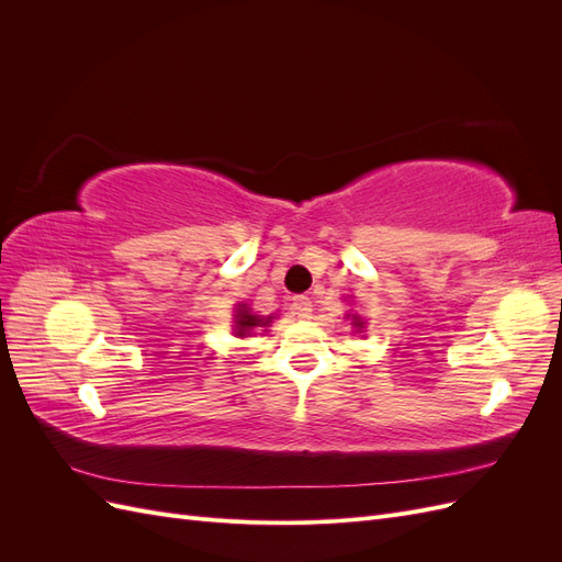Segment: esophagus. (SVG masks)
Segmentation results:
<instances>
[{
	"label": "esophagus",
	"instance_id": "obj_1",
	"mask_svg": "<svg viewBox=\"0 0 562 562\" xmlns=\"http://www.w3.org/2000/svg\"><path fill=\"white\" fill-rule=\"evenodd\" d=\"M293 314L300 318H310L312 316V300L307 295H295L293 297Z\"/></svg>",
	"mask_w": 562,
	"mask_h": 562
}]
</instances>
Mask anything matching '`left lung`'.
Instances as JSON below:
<instances>
[{
  "instance_id": "obj_1",
  "label": "left lung",
  "mask_w": 562,
  "mask_h": 562,
  "mask_svg": "<svg viewBox=\"0 0 562 562\" xmlns=\"http://www.w3.org/2000/svg\"><path fill=\"white\" fill-rule=\"evenodd\" d=\"M356 326H363V323H356Z\"/></svg>"
}]
</instances>
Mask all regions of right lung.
Instances as JSON below:
<instances>
[{
  "mask_svg": "<svg viewBox=\"0 0 562 562\" xmlns=\"http://www.w3.org/2000/svg\"><path fill=\"white\" fill-rule=\"evenodd\" d=\"M267 323H269V318H267V321H262V318H258V316L248 314V312H246V307L241 304L239 314H236V333H239V335H246L250 328H255V326H267Z\"/></svg>",
  "mask_w": 562,
  "mask_h": 562,
  "instance_id": "1",
  "label": "right lung"
}]
</instances>
